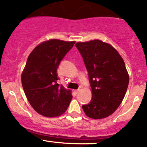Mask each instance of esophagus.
Here are the masks:
<instances>
[{
  "instance_id": "34e87169",
  "label": "esophagus",
  "mask_w": 147,
  "mask_h": 147,
  "mask_svg": "<svg viewBox=\"0 0 147 147\" xmlns=\"http://www.w3.org/2000/svg\"><path fill=\"white\" fill-rule=\"evenodd\" d=\"M80 90H75V94H78V93L80 92Z\"/></svg>"
}]
</instances>
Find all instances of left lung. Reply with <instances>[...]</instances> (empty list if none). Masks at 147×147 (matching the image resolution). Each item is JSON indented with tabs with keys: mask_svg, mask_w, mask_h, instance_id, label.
<instances>
[{
	"mask_svg": "<svg viewBox=\"0 0 147 147\" xmlns=\"http://www.w3.org/2000/svg\"><path fill=\"white\" fill-rule=\"evenodd\" d=\"M89 74L92 100L83 105L88 117L100 119L117 110L122 102L129 77L124 60L117 50L100 40L75 44Z\"/></svg>",
	"mask_w": 147,
	"mask_h": 147,
	"instance_id": "8db88e82",
	"label": "left lung"
}]
</instances>
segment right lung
<instances>
[{"instance_id": "right-lung-1", "label": "right lung", "mask_w": 147, "mask_h": 147, "mask_svg": "<svg viewBox=\"0 0 147 147\" xmlns=\"http://www.w3.org/2000/svg\"><path fill=\"white\" fill-rule=\"evenodd\" d=\"M75 41L50 39L33 49L22 72L23 90L32 107L40 115L55 117L64 114L72 91L57 84V69Z\"/></svg>"}]
</instances>
